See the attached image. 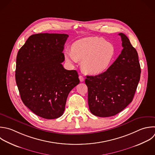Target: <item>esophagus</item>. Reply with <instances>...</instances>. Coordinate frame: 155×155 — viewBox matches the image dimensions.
I'll return each instance as SVG.
<instances>
[{"label":"esophagus","instance_id":"34e87169","mask_svg":"<svg viewBox=\"0 0 155 155\" xmlns=\"http://www.w3.org/2000/svg\"><path fill=\"white\" fill-rule=\"evenodd\" d=\"M79 80H80V81L81 82H84V78L82 76H79Z\"/></svg>","mask_w":155,"mask_h":155}]
</instances>
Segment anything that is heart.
Segmentation results:
<instances>
[{
    "mask_svg": "<svg viewBox=\"0 0 155 155\" xmlns=\"http://www.w3.org/2000/svg\"><path fill=\"white\" fill-rule=\"evenodd\" d=\"M114 45L103 38L90 37L76 42L71 50L64 52L66 61L71 63L81 62L83 71L96 75L105 71L112 63L115 56Z\"/></svg>",
    "mask_w": 155,
    "mask_h": 155,
    "instance_id": "obj_1",
    "label": "heart"
}]
</instances>
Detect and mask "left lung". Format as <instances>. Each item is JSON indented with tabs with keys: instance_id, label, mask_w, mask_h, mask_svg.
Listing matches in <instances>:
<instances>
[{
	"instance_id": "8db88e82",
	"label": "left lung",
	"mask_w": 155,
	"mask_h": 155,
	"mask_svg": "<svg viewBox=\"0 0 155 155\" xmlns=\"http://www.w3.org/2000/svg\"><path fill=\"white\" fill-rule=\"evenodd\" d=\"M123 49L107 70L87 76L88 102L91 113L110 117L122 111L133 101L140 76L138 54L125 35L120 33Z\"/></svg>"
}]
</instances>
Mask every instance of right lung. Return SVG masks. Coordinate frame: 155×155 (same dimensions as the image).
Listing matches in <instances>:
<instances>
[{"mask_svg": "<svg viewBox=\"0 0 155 155\" xmlns=\"http://www.w3.org/2000/svg\"><path fill=\"white\" fill-rule=\"evenodd\" d=\"M66 34L30 36L16 58V81L24 105L47 119L61 117L70 91L79 83L76 70H65Z\"/></svg>", "mask_w": 155, "mask_h": 155, "instance_id": "1", "label": "right lung"}]
</instances>
